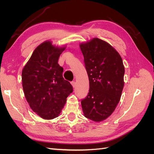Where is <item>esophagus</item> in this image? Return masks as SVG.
Segmentation results:
<instances>
[{"instance_id": "obj_1", "label": "esophagus", "mask_w": 154, "mask_h": 154, "mask_svg": "<svg viewBox=\"0 0 154 154\" xmlns=\"http://www.w3.org/2000/svg\"><path fill=\"white\" fill-rule=\"evenodd\" d=\"M71 84H72V87L74 88L76 87V82H71Z\"/></svg>"}]
</instances>
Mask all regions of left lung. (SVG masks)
Listing matches in <instances>:
<instances>
[{
    "mask_svg": "<svg viewBox=\"0 0 154 154\" xmlns=\"http://www.w3.org/2000/svg\"><path fill=\"white\" fill-rule=\"evenodd\" d=\"M89 80L81 103L85 117L96 122L110 116L118 104L124 86L125 67L116 50L95 38L80 45Z\"/></svg>",
    "mask_w": 154,
    "mask_h": 154,
    "instance_id": "8db88e82",
    "label": "left lung"
}]
</instances>
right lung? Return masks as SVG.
Returning a JSON list of instances; mask_svg holds the SVG:
<instances>
[{
	"mask_svg": "<svg viewBox=\"0 0 154 154\" xmlns=\"http://www.w3.org/2000/svg\"><path fill=\"white\" fill-rule=\"evenodd\" d=\"M66 48H55L49 41L37 47L22 73V87L31 109L42 118L58 117L73 88L64 80L58 63Z\"/></svg>",
	"mask_w": 154,
	"mask_h": 154,
	"instance_id": "1",
	"label": "right lung"
}]
</instances>
